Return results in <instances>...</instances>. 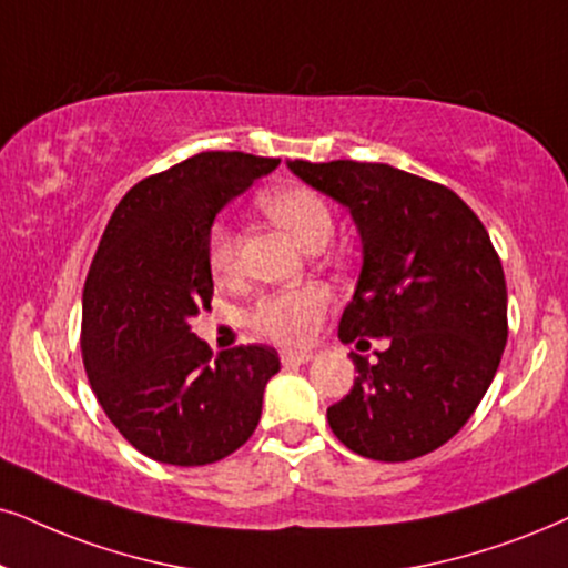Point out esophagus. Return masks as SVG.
<instances>
[{
	"label": "esophagus",
	"instance_id": "34e87169",
	"mask_svg": "<svg viewBox=\"0 0 568 568\" xmlns=\"http://www.w3.org/2000/svg\"><path fill=\"white\" fill-rule=\"evenodd\" d=\"M312 358V351H283V354H280V362H283L285 367H301V364H308Z\"/></svg>",
	"mask_w": 568,
	"mask_h": 568
}]
</instances>
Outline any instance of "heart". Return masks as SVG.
<instances>
[{
  "label": "heart",
  "instance_id": "heart-1",
  "mask_svg": "<svg viewBox=\"0 0 568 568\" xmlns=\"http://www.w3.org/2000/svg\"><path fill=\"white\" fill-rule=\"evenodd\" d=\"M260 206L301 248H322L333 235V212L327 201L308 185H283L260 196ZM206 262L214 280H231L239 267V239L227 222L217 220L206 235ZM329 308V293L322 285L267 293L251 306L248 325L256 335L277 346H301L317 333Z\"/></svg>",
  "mask_w": 568,
  "mask_h": 568
}]
</instances>
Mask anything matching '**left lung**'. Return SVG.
<instances>
[{"mask_svg": "<svg viewBox=\"0 0 568 568\" xmlns=\"http://www.w3.org/2000/svg\"><path fill=\"white\" fill-rule=\"evenodd\" d=\"M301 181L351 212L362 272L337 337H385L327 408L337 440L375 462L440 448L475 414L504 356L506 277L485 225L454 191L390 164L288 162Z\"/></svg>", "mask_w": 568, "mask_h": 568, "instance_id": "1", "label": "left lung"}]
</instances>
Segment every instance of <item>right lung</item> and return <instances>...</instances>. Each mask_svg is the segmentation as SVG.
I'll return each instance as SVG.
<instances>
[{"instance_id":"add662e5","label":"right lung","mask_w":568,"mask_h":568,"mask_svg":"<svg viewBox=\"0 0 568 568\" xmlns=\"http://www.w3.org/2000/svg\"><path fill=\"white\" fill-rule=\"evenodd\" d=\"M277 164L201 152L135 183L106 222L83 285V367L112 425L154 462L214 464L260 425L277 351L239 346L212 358L189 320L212 301L214 217Z\"/></svg>"}]
</instances>
